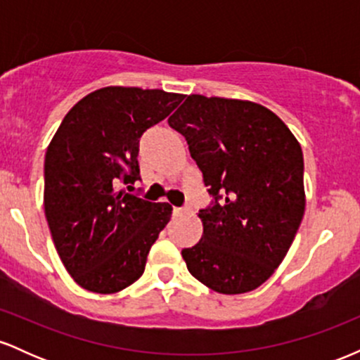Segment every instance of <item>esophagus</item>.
<instances>
[{"label":"esophagus","instance_id":"1","mask_svg":"<svg viewBox=\"0 0 360 360\" xmlns=\"http://www.w3.org/2000/svg\"><path fill=\"white\" fill-rule=\"evenodd\" d=\"M176 214H186V213H191V206H183V208H174Z\"/></svg>","mask_w":360,"mask_h":360}]
</instances>
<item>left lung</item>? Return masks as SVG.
Segmentation results:
<instances>
[{"label": "left lung", "mask_w": 360, "mask_h": 360, "mask_svg": "<svg viewBox=\"0 0 360 360\" xmlns=\"http://www.w3.org/2000/svg\"><path fill=\"white\" fill-rule=\"evenodd\" d=\"M186 139L213 201L188 271L221 295L259 288L286 257L304 214L303 152L262 105L191 94L167 120Z\"/></svg>", "instance_id": "obj_1"}]
</instances>
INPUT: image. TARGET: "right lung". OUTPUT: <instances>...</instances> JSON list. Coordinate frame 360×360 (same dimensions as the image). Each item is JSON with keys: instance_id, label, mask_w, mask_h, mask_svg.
Segmentation results:
<instances>
[{"instance_id": "1", "label": "right lung", "mask_w": 360, "mask_h": 360, "mask_svg": "<svg viewBox=\"0 0 360 360\" xmlns=\"http://www.w3.org/2000/svg\"><path fill=\"white\" fill-rule=\"evenodd\" d=\"M183 98L108 86L77 101L57 128L44 164L45 218L62 264L81 288L111 295L143 274L172 206L117 188L140 179V137Z\"/></svg>"}]
</instances>
